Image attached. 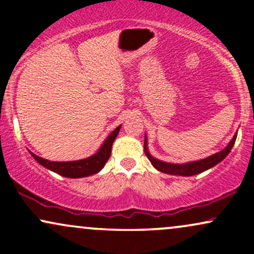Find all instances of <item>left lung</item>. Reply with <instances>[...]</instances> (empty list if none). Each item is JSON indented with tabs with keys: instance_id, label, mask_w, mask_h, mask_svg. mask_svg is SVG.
Here are the masks:
<instances>
[{
	"instance_id": "left-lung-1",
	"label": "left lung",
	"mask_w": 254,
	"mask_h": 254,
	"mask_svg": "<svg viewBox=\"0 0 254 254\" xmlns=\"http://www.w3.org/2000/svg\"><path fill=\"white\" fill-rule=\"evenodd\" d=\"M238 133L235 132V135L233 136L232 141L229 142L228 145H227L224 149H222L218 153L214 154V155L205 157L203 160H198V161H192V162H188V164H170V162H164L161 160H157L155 157H153L148 151V147H147V136L144 137V153L147 155L149 161L151 162V165L156 168L157 171L162 172V173H167L171 174V176H185V177H190V176H194V174H199L202 172L209 170V168L214 167L216 166L218 162H221L222 160L229 154V151L232 150L233 145L235 143V139H237Z\"/></svg>"
}]
</instances>
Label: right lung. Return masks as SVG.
Here are the masks:
<instances>
[{
  "mask_svg": "<svg viewBox=\"0 0 254 254\" xmlns=\"http://www.w3.org/2000/svg\"><path fill=\"white\" fill-rule=\"evenodd\" d=\"M122 125L116 127L112 132L110 133L109 137L105 139L103 145L100 147L94 155L87 157L83 160H77V161H66V162H56V161H49V160L43 159L38 155H34L31 153V155L34 157L37 162L46 167L55 173L60 174L62 177L66 178H83L92 176V174L98 173L99 171L103 170L105 164L107 162L111 155V149H112V144L115 142L116 137H117L119 130H121Z\"/></svg>",
  "mask_w": 254,
  "mask_h": 254,
  "instance_id": "obj_1",
  "label": "right lung"
}]
</instances>
